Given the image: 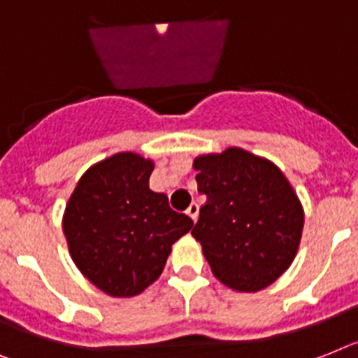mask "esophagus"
<instances>
[{"instance_id": "34e87169", "label": "esophagus", "mask_w": 358, "mask_h": 358, "mask_svg": "<svg viewBox=\"0 0 358 358\" xmlns=\"http://www.w3.org/2000/svg\"><path fill=\"white\" fill-rule=\"evenodd\" d=\"M198 213H200V207H198V203H191V206L187 207V215L193 218V222L198 220Z\"/></svg>"}]
</instances>
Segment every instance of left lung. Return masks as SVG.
Here are the masks:
<instances>
[{
  "label": "left lung",
  "mask_w": 358,
  "mask_h": 358,
  "mask_svg": "<svg viewBox=\"0 0 358 358\" xmlns=\"http://www.w3.org/2000/svg\"><path fill=\"white\" fill-rule=\"evenodd\" d=\"M200 207L194 238L213 275L227 287L255 293L271 286L299 251L304 209L273 162L229 147L194 158Z\"/></svg>",
  "instance_id": "8db88e82"
}]
</instances>
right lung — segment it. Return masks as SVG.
<instances>
[{"label":"right lung","instance_id":"add662e5","mask_svg":"<svg viewBox=\"0 0 358 358\" xmlns=\"http://www.w3.org/2000/svg\"><path fill=\"white\" fill-rule=\"evenodd\" d=\"M155 164L118 152L83 173L63 215L76 267L110 296H134L162 275L171 245L193 220L149 189Z\"/></svg>","mask_w":358,"mask_h":358}]
</instances>
